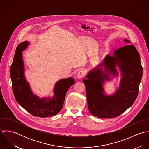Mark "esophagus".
<instances>
[{
    "instance_id": "obj_1",
    "label": "esophagus",
    "mask_w": 149,
    "mask_h": 149,
    "mask_svg": "<svg viewBox=\"0 0 149 149\" xmlns=\"http://www.w3.org/2000/svg\"><path fill=\"white\" fill-rule=\"evenodd\" d=\"M85 75V72H84V70H80V71L78 72L77 76V78H79V79H81V78L84 77Z\"/></svg>"
}]
</instances>
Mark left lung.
Instances as JSON below:
<instances>
[{
    "label": "left lung",
    "mask_w": 149,
    "mask_h": 149,
    "mask_svg": "<svg viewBox=\"0 0 149 149\" xmlns=\"http://www.w3.org/2000/svg\"><path fill=\"white\" fill-rule=\"evenodd\" d=\"M124 41L127 44L131 42L128 40ZM116 65L120 68L122 74L120 88L113 95H106L102 85L105 80L110 79L111 74L118 75ZM142 73L140 55L132 45L120 47L112 56L107 55L101 64L89 71L86 76L88 79L83 80L91 113L98 118L110 119L126 111L138 96Z\"/></svg>",
    "instance_id": "obj_1"
}]
</instances>
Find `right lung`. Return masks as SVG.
<instances>
[{"label": "right lung", "instance_id": "1", "mask_svg": "<svg viewBox=\"0 0 149 149\" xmlns=\"http://www.w3.org/2000/svg\"><path fill=\"white\" fill-rule=\"evenodd\" d=\"M28 45L27 41L18 45L11 66L10 76L15 99L19 104L34 116L45 118L54 116L63 108L66 92L74 84L75 80L69 77L58 81L54 88V96L52 97L40 99L34 95L24 75L22 51Z\"/></svg>", "mask_w": 149, "mask_h": 149}]
</instances>
